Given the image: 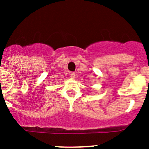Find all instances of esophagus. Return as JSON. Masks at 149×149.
Returning <instances> with one entry per match:
<instances>
[{
	"label": "esophagus",
	"instance_id": "esophagus-1",
	"mask_svg": "<svg viewBox=\"0 0 149 149\" xmlns=\"http://www.w3.org/2000/svg\"><path fill=\"white\" fill-rule=\"evenodd\" d=\"M74 77H75V73L74 72H71L70 73V77L72 79H74Z\"/></svg>",
	"mask_w": 149,
	"mask_h": 149
}]
</instances>
